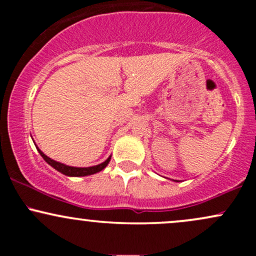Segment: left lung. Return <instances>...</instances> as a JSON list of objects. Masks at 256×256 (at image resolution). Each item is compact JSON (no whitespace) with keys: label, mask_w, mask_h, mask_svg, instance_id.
Instances as JSON below:
<instances>
[{"label":"left lung","mask_w":256,"mask_h":256,"mask_svg":"<svg viewBox=\"0 0 256 256\" xmlns=\"http://www.w3.org/2000/svg\"><path fill=\"white\" fill-rule=\"evenodd\" d=\"M176 182H178V180H176Z\"/></svg>","instance_id":"1"}]
</instances>
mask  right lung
<instances>
[{
  "label": "right lung",
  "instance_id": "1",
  "mask_svg": "<svg viewBox=\"0 0 256 256\" xmlns=\"http://www.w3.org/2000/svg\"><path fill=\"white\" fill-rule=\"evenodd\" d=\"M38 152L40 154V156H42L44 160H46V162H48L49 165L52 167H54L56 171H58L60 173H62L64 176H68V177H85V176H90V174H95V173H98L100 171H102V170L106 168V166L110 164V156L107 158V160L104 161L102 164H98V165L96 166H91V167H73V166H68V165H64V164H61V162H58V161L52 160V158H48L46 154H44L43 152H40V149L38 148L36 146Z\"/></svg>",
  "mask_w": 256,
  "mask_h": 256
}]
</instances>
